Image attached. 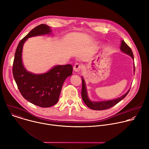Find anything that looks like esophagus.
I'll list each match as a JSON object with an SVG mask.
<instances>
[{"label":"esophagus","instance_id":"obj_1","mask_svg":"<svg viewBox=\"0 0 149 149\" xmlns=\"http://www.w3.org/2000/svg\"><path fill=\"white\" fill-rule=\"evenodd\" d=\"M81 65L80 64H79V63H75V64L74 65V67H73V70L75 72H78L79 71H80L81 70Z\"/></svg>","mask_w":149,"mask_h":149}]
</instances>
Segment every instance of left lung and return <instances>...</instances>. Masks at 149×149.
Wrapping results in <instances>:
<instances>
[{
  "mask_svg": "<svg viewBox=\"0 0 149 149\" xmlns=\"http://www.w3.org/2000/svg\"><path fill=\"white\" fill-rule=\"evenodd\" d=\"M120 48V50L121 51V52H123L124 54L129 55L134 60V56H133V54L131 48L125 43V42L123 40H121V41ZM133 70H134V72H135L134 63V66H133ZM81 78H82L81 95H82V100L84 102V103L86 104L87 107L92 110H103L110 109V108L113 107L114 105L117 104L118 102H119L123 98H124L130 91V89H129L128 91H127V92H126L124 95H123L120 97H118L116 99H113V100H105V101H91L88 95L86 81H85V80L82 77H81Z\"/></svg>",
  "mask_w": 149,
  "mask_h": 149,
  "instance_id": "1",
  "label": "left lung"
}]
</instances>
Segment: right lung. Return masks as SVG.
I'll list each match as a JSON object with an SVG mask.
<instances>
[{"mask_svg":"<svg viewBox=\"0 0 149 149\" xmlns=\"http://www.w3.org/2000/svg\"><path fill=\"white\" fill-rule=\"evenodd\" d=\"M50 26L41 24L31 31L19 42L13 64V75L18 89L25 99L40 107H49L57 103L65 80L72 75L73 67L70 64L58 65L45 73L28 71L22 61V51L28 38L51 35Z\"/></svg>","mask_w":149,"mask_h":149,"instance_id":"add662e5","label":"right lung"}]
</instances>
